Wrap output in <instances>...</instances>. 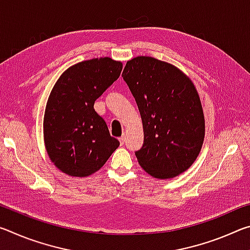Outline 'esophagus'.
<instances>
[{
    "mask_svg": "<svg viewBox=\"0 0 250 250\" xmlns=\"http://www.w3.org/2000/svg\"><path fill=\"white\" fill-rule=\"evenodd\" d=\"M119 141H120L121 145H125V135H122V137H120V138H119Z\"/></svg>",
    "mask_w": 250,
    "mask_h": 250,
    "instance_id": "esophagus-1",
    "label": "esophagus"
}]
</instances>
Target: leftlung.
Instances as JSON below:
<instances>
[{"mask_svg":"<svg viewBox=\"0 0 250 250\" xmlns=\"http://www.w3.org/2000/svg\"><path fill=\"white\" fill-rule=\"evenodd\" d=\"M122 77L140 111L145 143L135 152L147 174L173 179L191 167L205 137L202 103L188 75L149 56L126 62Z\"/></svg>","mask_w":250,"mask_h":250,"instance_id":"8db88e82","label":"left lung"}]
</instances>
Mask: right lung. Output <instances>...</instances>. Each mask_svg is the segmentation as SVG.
I'll return each mask as SVG.
<instances>
[{"label": "right lung", "mask_w": 250, "mask_h": 250, "mask_svg": "<svg viewBox=\"0 0 250 250\" xmlns=\"http://www.w3.org/2000/svg\"><path fill=\"white\" fill-rule=\"evenodd\" d=\"M121 70L119 61L92 58L70 66L55 83L44 113V142L50 161L65 174H94L120 146L94 104Z\"/></svg>", "instance_id": "1"}]
</instances>
